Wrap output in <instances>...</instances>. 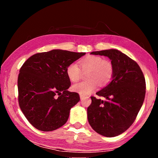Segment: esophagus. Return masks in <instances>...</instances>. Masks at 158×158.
Wrapping results in <instances>:
<instances>
[{"instance_id": "34e87169", "label": "esophagus", "mask_w": 158, "mask_h": 158, "mask_svg": "<svg viewBox=\"0 0 158 158\" xmlns=\"http://www.w3.org/2000/svg\"><path fill=\"white\" fill-rule=\"evenodd\" d=\"M84 95H80V99H81V100H83V99H84Z\"/></svg>"}]
</instances>
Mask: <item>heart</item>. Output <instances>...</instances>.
<instances>
[{
	"label": "heart",
	"mask_w": 158,
	"mask_h": 158,
	"mask_svg": "<svg viewBox=\"0 0 158 158\" xmlns=\"http://www.w3.org/2000/svg\"><path fill=\"white\" fill-rule=\"evenodd\" d=\"M80 69L76 63H71L67 67V76L73 82H77L81 79L83 73H88L87 81L74 84L73 90L82 95H88L100 86L107 85L113 77L114 67L109 60H103L98 56H88L79 61Z\"/></svg>",
	"instance_id": "heart-1"
}]
</instances>
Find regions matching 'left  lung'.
Returning a JSON list of instances; mask_svg holds the SVG:
<instances>
[{
    "label": "left lung",
    "instance_id": "1",
    "mask_svg": "<svg viewBox=\"0 0 158 158\" xmlns=\"http://www.w3.org/2000/svg\"><path fill=\"white\" fill-rule=\"evenodd\" d=\"M107 56L114 67L112 81L96 93L102 100L91 96L87 109L88 120L96 132L114 137L126 131L135 121L146 94V81L138 64L116 49L93 52Z\"/></svg>",
    "mask_w": 158,
    "mask_h": 158
}]
</instances>
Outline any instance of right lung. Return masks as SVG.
<instances>
[{"label":"right lung","instance_id":"obj_1","mask_svg":"<svg viewBox=\"0 0 158 158\" xmlns=\"http://www.w3.org/2000/svg\"><path fill=\"white\" fill-rule=\"evenodd\" d=\"M85 53L53 49L37 53L23 64L18 76V100L21 110L36 129L49 132L68 121L69 111L80 100L69 92L66 69Z\"/></svg>","mask_w":158,"mask_h":158}]
</instances>
